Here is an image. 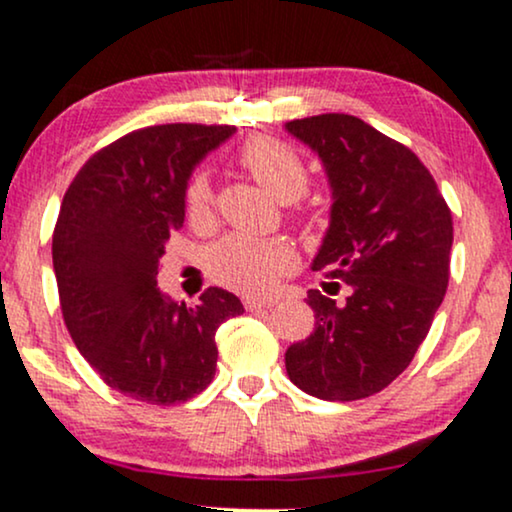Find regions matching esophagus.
<instances>
[{
    "instance_id": "34e87169",
    "label": "esophagus",
    "mask_w": 512,
    "mask_h": 512,
    "mask_svg": "<svg viewBox=\"0 0 512 512\" xmlns=\"http://www.w3.org/2000/svg\"><path fill=\"white\" fill-rule=\"evenodd\" d=\"M274 300H255V297H245V309H250V312H260V309H269L274 307Z\"/></svg>"
}]
</instances>
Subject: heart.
Segmentation results:
<instances>
[{
  "instance_id": "heart-1",
  "label": "heart",
  "mask_w": 512,
  "mask_h": 512,
  "mask_svg": "<svg viewBox=\"0 0 512 512\" xmlns=\"http://www.w3.org/2000/svg\"><path fill=\"white\" fill-rule=\"evenodd\" d=\"M241 165L281 203L307 191V167L293 148L271 137H252L241 148ZM184 210L193 224L205 222L212 210V186L203 172L191 174L184 189ZM295 252L288 243L234 234L205 252V267L222 286L245 295L269 293L278 278L293 267Z\"/></svg>"
}]
</instances>
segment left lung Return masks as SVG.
<instances>
[{
	"instance_id": "left-lung-1",
	"label": "left lung",
	"mask_w": 512,
	"mask_h": 512,
	"mask_svg": "<svg viewBox=\"0 0 512 512\" xmlns=\"http://www.w3.org/2000/svg\"><path fill=\"white\" fill-rule=\"evenodd\" d=\"M286 132L319 155L331 186L312 269L347 286L338 302L309 290L314 333L288 347V378L316 399L371 397L411 364L444 300L451 212L416 153L354 115L293 120Z\"/></svg>"
}]
</instances>
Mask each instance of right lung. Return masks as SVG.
<instances>
[{"label": "right lung", "mask_w": 512, "mask_h": 512, "mask_svg": "<svg viewBox=\"0 0 512 512\" xmlns=\"http://www.w3.org/2000/svg\"><path fill=\"white\" fill-rule=\"evenodd\" d=\"M236 127L155 125L94 153L63 196L51 241L63 321L103 383L146 404L196 397L217 371L215 333L243 304L208 288L189 307L158 288L184 189Z\"/></svg>", "instance_id": "right-lung-1"}]
</instances>
